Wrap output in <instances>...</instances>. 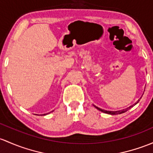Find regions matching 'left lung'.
Returning a JSON list of instances; mask_svg holds the SVG:
<instances>
[{
  "mask_svg": "<svg viewBox=\"0 0 153 153\" xmlns=\"http://www.w3.org/2000/svg\"><path fill=\"white\" fill-rule=\"evenodd\" d=\"M139 102V101H138L136 103H138ZM136 103H135V105H136ZM94 107L96 108H97L98 110L100 111L103 112V113H105V114H111V115H115V114H121L123 113H125V112H126L127 111L129 110L130 108H131V107H133V105L130 106V107L127 108L126 109H123V110H121V111H106V110H104V109H102V108H100L97 107V106L94 105Z\"/></svg>",
  "mask_w": 153,
  "mask_h": 153,
  "instance_id": "obj_1",
  "label": "left lung"
}]
</instances>
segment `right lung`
Here are the masks:
<instances>
[{"label":"right lung","mask_w":153,"mask_h":153,"mask_svg":"<svg viewBox=\"0 0 153 153\" xmlns=\"http://www.w3.org/2000/svg\"><path fill=\"white\" fill-rule=\"evenodd\" d=\"M44 115H45V114H44Z\"/></svg>","instance_id":"add662e5"}]
</instances>
